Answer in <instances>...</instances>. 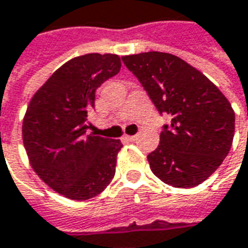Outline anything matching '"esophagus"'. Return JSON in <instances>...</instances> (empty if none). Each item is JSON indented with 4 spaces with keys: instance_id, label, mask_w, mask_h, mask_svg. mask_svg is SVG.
Instances as JSON below:
<instances>
[{
    "instance_id": "obj_1",
    "label": "esophagus",
    "mask_w": 248,
    "mask_h": 248,
    "mask_svg": "<svg viewBox=\"0 0 248 248\" xmlns=\"http://www.w3.org/2000/svg\"><path fill=\"white\" fill-rule=\"evenodd\" d=\"M124 140H126L127 142H134L137 140V136H124Z\"/></svg>"
}]
</instances>
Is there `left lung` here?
Returning a JSON list of instances; mask_svg holds the SVG:
<instances>
[{"mask_svg":"<svg viewBox=\"0 0 248 248\" xmlns=\"http://www.w3.org/2000/svg\"><path fill=\"white\" fill-rule=\"evenodd\" d=\"M122 61L160 114L171 119L148 155L152 172L173 187L201 185L230 152L235 133L231 103L206 76L172 54L149 51Z\"/></svg>","mask_w":248,"mask_h":248,"instance_id":"obj_1","label":"left lung"}]
</instances>
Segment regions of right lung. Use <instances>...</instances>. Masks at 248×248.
Returning <instances> with one entry per match:
<instances>
[{"instance_id": "add662e5", "label": "right lung", "mask_w": 248, "mask_h": 248, "mask_svg": "<svg viewBox=\"0 0 248 248\" xmlns=\"http://www.w3.org/2000/svg\"><path fill=\"white\" fill-rule=\"evenodd\" d=\"M121 70L115 54L67 61L33 95L23 121V142L35 172L61 195L84 201L115 175L119 140L89 133L96 89Z\"/></svg>"}]
</instances>
